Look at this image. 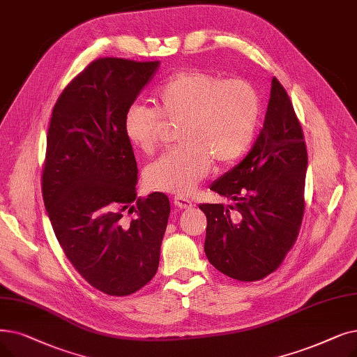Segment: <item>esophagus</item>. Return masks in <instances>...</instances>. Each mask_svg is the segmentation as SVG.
Segmentation results:
<instances>
[{
  "label": "esophagus",
  "instance_id": "esophagus-1",
  "mask_svg": "<svg viewBox=\"0 0 357 357\" xmlns=\"http://www.w3.org/2000/svg\"><path fill=\"white\" fill-rule=\"evenodd\" d=\"M174 204L178 210H188V208H192V206H194L190 199L182 198V197H175Z\"/></svg>",
  "mask_w": 357,
  "mask_h": 357
}]
</instances>
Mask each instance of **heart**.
<instances>
[{
    "label": "heart",
    "mask_w": 357,
    "mask_h": 357,
    "mask_svg": "<svg viewBox=\"0 0 357 357\" xmlns=\"http://www.w3.org/2000/svg\"><path fill=\"white\" fill-rule=\"evenodd\" d=\"M154 109L135 103L123 116L128 142L144 154L160 144L165 124L179 126V149L149 165L144 179L151 190L190 195L211 166L236 162L251 146L259 114L254 87L241 79L219 80L201 70L169 75L153 96Z\"/></svg>",
    "instance_id": "obj_1"
}]
</instances>
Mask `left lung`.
<instances>
[{"label": "left lung", "instance_id": "8db88e82", "mask_svg": "<svg viewBox=\"0 0 357 357\" xmlns=\"http://www.w3.org/2000/svg\"><path fill=\"white\" fill-rule=\"evenodd\" d=\"M306 166L302 127L274 77L264 128L252 150L210 187L234 206L199 204L211 266L241 282L261 280L278 268L302 223Z\"/></svg>", "mask_w": 357, "mask_h": 357}]
</instances>
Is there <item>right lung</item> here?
<instances>
[{"mask_svg":"<svg viewBox=\"0 0 357 357\" xmlns=\"http://www.w3.org/2000/svg\"><path fill=\"white\" fill-rule=\"evenodd\" d=\"M159 66L93 61L61 93L46 137L42 195L55 236L84 280L111 296L140 290L159 267L169 198H137V162L123 132V116Z\"/></svg>","mask_w":357,"mask_h":357,"instance_id":"add662e5","label":"right lung"}]
</instances>
